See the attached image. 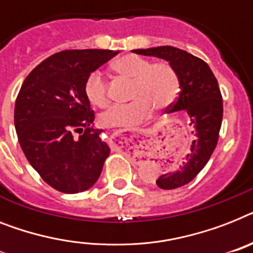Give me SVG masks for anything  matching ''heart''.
<instances>
[{"label": "heart", "instance_id": "1", "mask_svg": "<svg viewBox=\"0 0 253 253\" xmlns=\"http://www.w3.org/2000/svg\"><path fill=\"white\" fill-rule=\"evenodd\" d=\"M113 70L120 77L131 80L127 104H117L101 113L100 122L105 126H133L147 120L152 109L165 110L179 93V78L171 65L152 63L137 54H126L114 61ZM88 101L97 108L108 105V84L100 71L88 75L84 83Z\"/></svg>", "mask_w": 253, "mask_h": 253}]
</instances>
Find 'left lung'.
Listing matches in <instances>:
<instances>
[{
    "label": "left lung",
    "instance_id": "8db88e82",
    "mask_svg": "<svg viewBox=\"0 0 253 253\" xmlns=\"http://www.w3.org/2000/svg\"><path fill=\"white\" fill-rule=\"evenodd\" d=\"M132 52L165 59L179 78V94L168 108V113L186 114L194 140L186 155L166 160L164 174L156 180L162 190H174L190 183L207 165L215 149L223 116L218 82L208 63L182 49L157 46Z\"/></svg>",
    "mask_w": 253,
    "mask_h": 253
}]
</instances>
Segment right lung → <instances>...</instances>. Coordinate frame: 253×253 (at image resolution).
<instances>
[{"label": "right lung", "mask_w": 253, "mask_h": 253, "mask_svg": "<svg viewBox=\"0 0 253 253\" xmlns=\"http://www.w3.org/2000/svg\"><path fill=\"white\" fill-rule=\"evenodd\" d=\"M118 53L62 50L44 59L22 84L14 109L18 140L31 166L59 192L78 194L91 188L110 153L100 137L102 130L91 126L94 112L84 83Z\"/></svg>", "instance_id": "1"}]
</instances>
